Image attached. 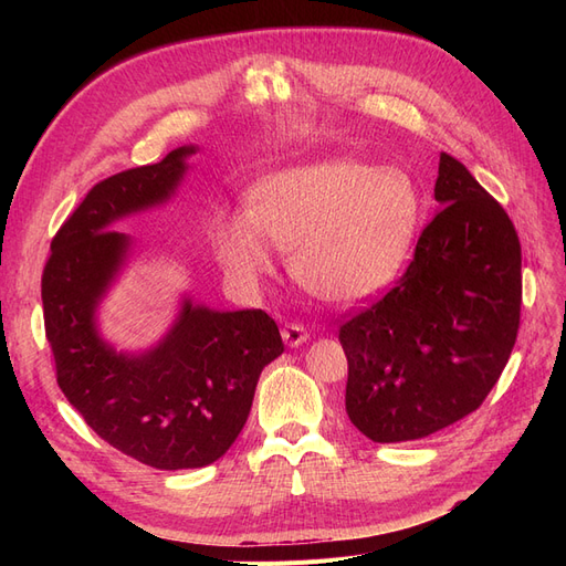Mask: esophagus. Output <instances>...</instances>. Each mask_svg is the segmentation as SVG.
Listing matches in <instances>:
<instances>
[{
	"instance_id": "obj_1",
	"label": "esophagus",
	"mask_w": 566,
	"mask_h": 566,
	"mask_svg": "<svg viewBox=\"0 0 566 566\" xmlns=\"http://www.w3.org/2000/svg\"><path fill=\"white\" fill-rule=\"evenodd\" d=\"M281 335H283L287 347H300V345H304L306 339H310V333H306V328H304V325H300V323L283 325Z\"/></svg>"
}]
</instances>
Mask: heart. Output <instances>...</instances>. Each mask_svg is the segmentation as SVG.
<instances>
[{"mask_svg":"<svg viewBox=\"0 0 566 566\" xmlns=\"http://www.w3.org/2000/svg\"><path fill=\"white\" fill-rule=\"evenodd\" d=\"M420 188L399 167L331 158L281 169L248 193V210H219L210 241L245 285L293 252L295 281L323 302L358 306L399 276L420 221Z\"/></svg>","mask_w":566,"mask_h":566,"instance_id":"heart-1","label":"heart"}]
</instances>
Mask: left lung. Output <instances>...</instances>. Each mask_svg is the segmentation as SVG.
Returning <instances> with one entry per match:
<instances>
[{
    "label": "left lung",
    "mask_w": 566,
    "mask_h": 566,
    "mask_svg": "<svg viewBox=\"0 0 566 566\" xmlns=\"http://www.w3.org/2000/svg\"><path fill=\"white\" fill-rule=\"evenodd\" d=\"M439 212L385 297L339 325L345 406L378 443L430 437L482 406L515 347L522 248L468 167L439 156Z\"/></svg>",
    "instance_id": "left-lung-1"
}]
</instances>
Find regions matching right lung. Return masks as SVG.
Masks as SVG:
<instances>
[{"label": "right lung", "mask_w": 566, "mask_h": 566, "mask_svg": "<svg viewBox=\"0 0 566 566\" xmlns=\"http://www.w3.org/2000/svg\"><path fill=\"white\" fill-rule=\"evenodd\" d=\"M196 146L98 181L51 241L42 273L44 331L65 399L113 449L158 470L205 468L250 416L266 364L283 354L262 310L214 312L184 297L172 328L142 354L115 352L96 310L125 266L132 238L113 221L167 202Z\"/></svg>", "instance_id": "add662e5"}]
</instances>
